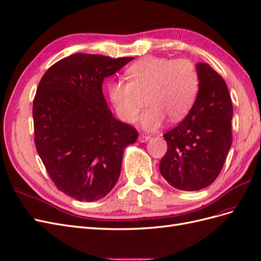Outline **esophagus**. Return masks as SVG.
<instances>
[{
    "label": "esophagus",
    "instance_id": "34e87169",
    "mask_svg": "<svg viewBox=\"0 0 261 261\" xmlns=\"http://www.w3.org/2000/svg\"><path fill=\"white\" fill-rule=\"evenodd\" d=\"M151 139V137L150 136H146V135H140L139 136V141H140V142H147V141L148 140H150Z\"/></svg>",
    "mask_w": 261,
    "mask_h": 261
}]
</instances>
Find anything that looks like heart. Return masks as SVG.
I'll use <instances>...</instances> for the list:
<instances>
[{
  "instance_id": "obj_1",
  "label": "heart",
  "mask_w": 261,
  "mask_h": 261,
  "mask_svg": "<svg viewBox=\"0 0 261 261\" xmlns=\"http://www.w3.org/2000/svg\"><path fill=\"white\" fill-rule=\"evenodd\" d=\"M128 81H110L109 100L122 121L137 120L141 96L146 95L147 108L139 118L145 131H155L166 117L170 122L180 121L189 113L199 89L197 68L187 59L170 60L148 56L131 64L125 71Z\"/></svg>"
}]
</instances>
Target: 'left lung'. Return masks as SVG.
I'll return each mask as SVG.
<instances>
[{
    "label": "left lung",
    "mask_w": 261,
    "mask_h": 261,
    "mask_svg": "<svg viewBox=\"0 0 261 261\" xmlns=\"http://www.w3.org/2000/svg\"><path fill=\"white\" fill-rule=\"evenodd\" d=\"M196 68V101L184 120L164 135L167 151L160 163L162 176L184 191L203 189L217 179L233 140V106L226 83L207 63Z\"/></svg>",
    "instance_id": "8db88e82"
}]
</instances>
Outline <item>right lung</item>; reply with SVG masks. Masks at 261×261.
Listing matches in <instances>:
<instances>
[{"mask_svg": "<svg viewBox=\"0 0 261 261\" xmlns=\"http://www.w3.org/2000/svg\"><path fill=\"white\" fill-rule=\"evenodd\" d=\"M132 57L75 54L47 70L33 105L37 152L56 187L79 201L99 200L115 187L135 126L117 120L102 94L103 79Z\"/></svg>", "mask_w": 261, "mask_h": 261, "instance_id": "obj_1", "label": "right lung"}]
</instances>
